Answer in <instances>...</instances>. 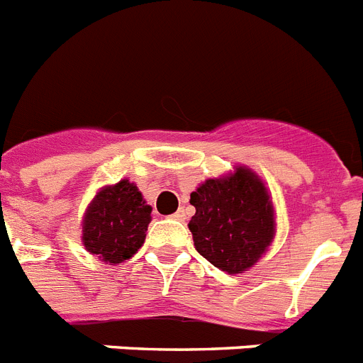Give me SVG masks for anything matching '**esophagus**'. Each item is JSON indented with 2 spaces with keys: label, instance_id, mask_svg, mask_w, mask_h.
Returning a JSON list of instances; mask_svg holds the SVG:
<instances>
[{
  "label": "esophagus",
  "instance_id": "obj_1",
  "mask_svg": "<svg viewBox=\"0 0 363 363\" xmlns=\"http://www.w3.org/2000/svg\"><path fill=\"white\" fill-rule=\"evenodd\" d=\"M170 218H174V220H184L185 218V213L179 209V211H176L174 215H170Z\"/></svg>",
  "mask_w": 363,
  "mask_h": 363
}]
</instances>
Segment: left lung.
Masks as SVG:
<instances>
[{"label":"left lung","instance_id":"8db88e82","mask_svg":"<svg viewBox=\"0 0 363 363\" xmlns=\"http://www.w3.org/2000/svg\"><path fill=\"white\" fill-rule=\"evenodd\" d=\"M196 213L189 222L194 247L218 270L242 274L266 253L275 235V213L262 179L247 167L206 179L191 193Z\"/></svg>","mask_w":363,"mask_h":363}]
</instances>
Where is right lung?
<instances>
[{
	"label": "right lung",
	"instance_id": "obj_1",
	"mask_svg": "<svg viewBox=\"0 0 363 363\" xmlns=\"http://www.w3.org/2000/svg\"><path fill=\"white\" fill-rule=\"evenodd\" d=\"M147 206L135 184L121 179L102 187L88 206L82 220V242L91 255L108 264H119L143 246L150 224Z\"/></svg>",
	"mask_w": 363,
	"mask_h": 363
}]
</instances>
